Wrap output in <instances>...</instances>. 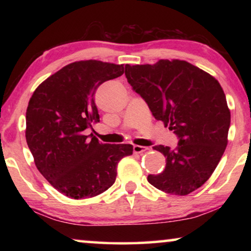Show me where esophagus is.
Wrapping results in <instances>:
<instances>
[{
	"mask_svg": "<svg viewBox=\"0 0 251 251\" xmlns=\"http://www.w3.org/2000/svg\"><path fill=\"white\" fill-rule=\"evenodd\" d=\"M147 150H150L149 147H145V146H140V145H135V146H133V153H136V154L144 153V152H146Z\"/></svg>",
	"mask_w": 251,
	"mask_h": 251,
	"instance_id": "esophagus-1",
	"label": "esophagus"
}]
</instances>
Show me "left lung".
<instances>
[{"mask_svg": "<svg viewBox=\"0 0 251 251\" xmlns=\"http://www.w3.org/2000/svg\"><path fill=\"white\" fill-rule=\"evenodd\" d=\"M126 77L154 118L179 138L174 150L153 147L167 163L162 173L149 175V183L174 195L198 190L210 178L227 145L231 112L219 82L179 59L126 65Z\"/></svg>", "mask_w": 251, "mask_h": 251, "instance_id": "1", "label": "left lung"}]
</instances>
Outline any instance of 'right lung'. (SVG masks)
Returning <instances> with one entry per match:
<instances>
[{
    "label": "right lung",
    "instance_id": "right-lung-1",
    "mask_svg": "<svg viewBox=\"0 0 251 251\" xmlns=\"http://www.w3.org/2000/svg\"><path fill=\"white\" fill-rule=\"evenodd\" d=\"M123 65L100 60L68 64L35 89L26 111V142L42 176L71 199L92 198L114 184L130 144H102L85 136L99 122L95 92L121 76Z\"/></svg>",
    "mask_w": 251,
    "mask_h": 251
}]
</instances>
